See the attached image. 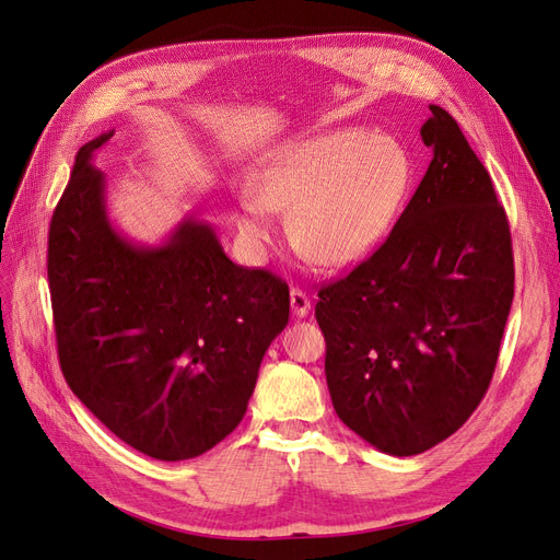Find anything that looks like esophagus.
Segmentation results:
<instances>
[{
	"label": "esophagus",
	"instance_id": "34e87169",
	"mask_svg": "<svg viewBox=\"0 0 560 560\" xmlns=\"http://www.w3.org/2000/svg\"><path fill=\"white\" fill-rule=\"evenodd\" d=\"M291 312L295 318H304L312 312V302L304 291H300V288H293L291 291Z\"/></svg>",
	"mask_w": 560,
	"mask_h": 560
}]
</instances>
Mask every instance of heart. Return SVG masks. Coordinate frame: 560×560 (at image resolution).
<instances>
[{"instance_id": "1", "label": "heart", "mask_w": 560, "mask_h": 560, "mask_svg": "<svg viewBox=\"0 0 560 560\" xmlns=\"http://www.w3.org/2000/svg\"><path fill=\"white\" fill-rule=\"evenodd\" d=\"M411 158L398 139L345 128L291 143L258 172V197L237 202L250 246L275 237L288 211L293 244L318 265L349 267L388 237L411 186Z\"/></svg>"}]
</instances>
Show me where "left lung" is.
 Instances as JSON below:
<instances>
[{"mask_svg":"<svg viewBox=\"0 0 560 560\" xmlns=\"http://www.w3.org/2000/svg\"><path fill=\"white\" fill-rule=\"evenodd\" d=\"M421 139L423 182L388 240L320 288L332 407L390 456H417L470 419L514 298L512 237L489 172L442 106Z\"/></svg>","mask_w":560,"mask_h":560,"instance_id":"obj_1","label":"left lung"}]
</instances>
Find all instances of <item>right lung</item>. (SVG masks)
I'll list each match as a JSON object with an SVG mask.
<instances>
[{"instance_id":"add662e5","label":"right lung","mask_w":560,"mask_h":560,"mask_svg":"<svg viewBox=\"0 0 560 560\" xmlns=\"http://www.w3.org/2000/svg\"><path fill=\"white\" fill-rule=\"evenodd\" d=\"M83 143L50 219L48 283L69 388L125 444L158 460L213 448L244 419L262 355L285 328L288 285L234 265L213 225L184 215L160 244L109 219Z\"/></svg>"}]
</instances>
